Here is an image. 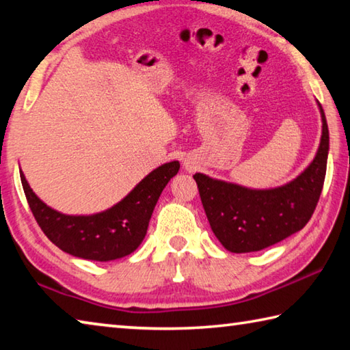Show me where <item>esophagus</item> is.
Returning <instances> with one entry per match:
<instances>
[{"instance_id": "34e87169", "label": "esophagus", "mask_w": 350, "mask_h": 350, "mask_svg": "<svg viewBox=\"0 0 350 350\" xmlns=\"http://www.w3.org/2000/svg\"><path fill=\"white\" fill-rule=\"evenodd\" d=\"M185 168H187V170H189V171L193 170V167H189V165H185Z\"/></svg>"}]
</instances>
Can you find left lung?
<instances>
[{
  "mask_svg": "<svg viewBox=\"0 0 350 350\" xmlns=\"http://www.w3.org/2000/svg\"><path fill=\"white\" fill-rule=\"evenodd\" d=\"M321 139L314 161L294 180L269 189H252L196 173L203 209L214 236L228 251L256 252L300 231L319 203L325 183L329 130L323 107Z\"/></svg>",
  "mask_w": 350,
  "mask_h": 350,
  "instance_id": "left-lung-1",
  "label": "left lung"
}]
</instances>
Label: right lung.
I'll use <instances>...</instances> for the list:
<instances>
[{
  "instance_id": "add662e5",
  "label": "right lung",
  "mask_w": 350,
  "mask_h": 350,
  "mask_svg": "<svg viewBox=\"0 0 350 350\" xmlns=\"http://www.w3.org/2000/svg\"><path fill=\"white\" fill-rule=\"evenodd\" d=\"M179 168V161L161 165L116 205L88 215L64 214L50 208L33 193L21 170L20 176L31 213L52 243L70 256L110 262L135 252L142 243L159 197Z\"/></svg>"
}]
</instances>
